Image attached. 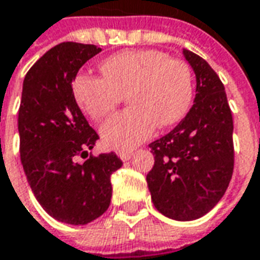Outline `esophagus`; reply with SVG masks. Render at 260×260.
<instances>
[{"label": "esophagus", "mask_w": 260, "mask_h": 260, "mask_svg": "<svg viewBox=\"0 0 260 260\" xmlns=\"http://www.w3.org/2000/svg\"><path fill=\"white\" fill-rule=\"evenodd\" d=\"M132 155H133L132 152H124V151H122V152L117 153V156L122 159L123 162H126V160H128V159L132 158Z\"/></svg>", "instance_id": "1"}]
</instances>
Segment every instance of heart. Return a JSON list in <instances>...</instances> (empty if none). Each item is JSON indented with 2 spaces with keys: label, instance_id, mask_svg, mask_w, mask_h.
Returning <instances> with one entry per match:
<instances>
[{
  "label": "heart",
  "instance_id": "b5f03b06",
  "mask_svg": "<svg viewBox=\"0 0 260 260\" xmlns=\"http://www.w3.org/2000/svg\"><path fill=\"white\" fill-rule=\"evenodd\" d=\"M102 77L80 73L73 95L81 111L94 120L111 115L123 96L130 109L111 117L101 127L104 144L128 151L151 137L156 124L170 127L190 111L194 87L188 66L155 50L122 51L104 59Z\"/></svg>",
  "mask_w": 260,
  "mask_h": 260
}]
</instances>
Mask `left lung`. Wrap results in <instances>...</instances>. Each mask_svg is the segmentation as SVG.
Masks as SVG:
<instances>
[{
    "mask_svg": "<svg viewBox=\"0 0 260 260\" xmlns=\"http://www.w3.org/2000/svg\"><path fill=\"white\" fill-rule=\"evenodd\" d=\"M183 56L195 73L194 105L166 136L149 144L155 165L147 174L155 208L169 219H200L226 192L234 168L233 116L224 86L205 59Z\"/></svg>",
    "mask_w": 260,
    "mask_h": 260,
    "instance_id": "1",
    "label": "left lung"
}]
</instances>
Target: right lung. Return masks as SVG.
<instances>
[{
	"mask_svg": "<svg viewBox=\"0 0 260 260\" xmlns=\"http://www.w3.org/2000/svg\"><path fill=\"white\" fill-rule=\"evenodd\" d=\"M95 45L62 43L45 52L23 80L18 130L20 160L43 209L62 223L84 226L109 208L111 176L122 168L116 153L87 158L98 134L73 95L72 84Z\"/></svg>",
	"mask_w": 260,
	"mask_h": 260,
	"instance_id": "add662e5",
	"label": "right lung"
}]
</instances>
